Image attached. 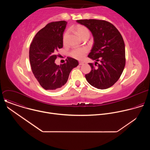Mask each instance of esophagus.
Listing matches in <instances>:
<instances>
[{"instance_id": "34e87169", "label": "esophagus", "mask_w": 150, "mask_h": 150, "mask_svg": "<svg viewBox=\"0 0 150 150\" xmlns=\"http://www.w3.org/2000/svg\"><path fill=\"white\" fill-rule=\"evenodd\" d=\"M83 62H82V61L79 62V65H83Z\"/></svg>"}]
</instances>
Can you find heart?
<instances>
[{
    "mask_svg": "<svg viewBox=\"0 0 150 150\" xmlns=\"http://www.w3.org/2000/svg\"><path fill=\"white\" fill-rule=\"evenodd\" d=\"M75 30L77 35L81 38H82L83 37L85 36H89L90 32L88 29L83 25H77L75 27ZM68 35V31L65 32L63 37V41L65 42L66 38ZM88 49L87 47H80V48H76L74 50H72L71 52V55L76 59H82L85 54L88 52Z\"/></svg>",
    "mask_w": 150,
    "mask_h": 150,
    "instance_id": "heart-1",
    "label": "heart"
}]
</instances>
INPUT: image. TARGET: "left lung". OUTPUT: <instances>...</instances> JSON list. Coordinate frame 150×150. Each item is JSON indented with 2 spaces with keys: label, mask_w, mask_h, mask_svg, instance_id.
<instances>
[{
  "label": "left lung",
  "mask_w": 150,
  "mask_h": 150,
  "mask_svg": "<svg viewBox=\"0 0 150 150\" xmlns=\"http://www.w3.org/2000/svg\"><path fill=\"white\" fill-rule=\"evenodd\" d=\"M76 21L88 28L94 37V45L88 57L96 62L88 63L91 70L85 75V78L95 88H109L118 81L125 66L123 37L108 21L93 19Z\"/></svg>",
  "instance_id": "obj_1"
}]
</instances>
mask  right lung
<instances>
[{"instance_id": "obj_1", "label": "right lung", "mask_w": 150, "mask_h": 150, "mask_svg": "<svg viewBox=\"0 0 150 150\" xmlns=\"http://www.w3.org/2000/svg\"><path fill=\"white\" fill-rule=\"evenodd\" d=\"M67 24L65 21L47 24L35 34L30 45L29 57L33 73L46 90L63 87L72 69L78 65L77 60L69 57L60 66L54 62L59 56L58 50L63 47V34Z\"/></svg>"}]
</instances>
